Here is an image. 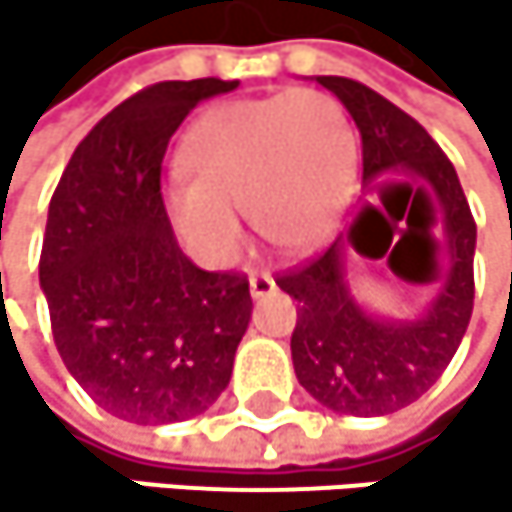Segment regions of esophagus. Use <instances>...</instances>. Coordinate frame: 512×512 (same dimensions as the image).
I'll return each mask as SVG.
<instances>
[{
  "instance_id": "obj_1",
  "label": "esophagus",
  "mask_w": 512,
  "mask_h": 512,
  "mask_svg": "<svg viewBox=\"0 0 512 512\" xmlns=\"http://www.w3.org/2000/svg\"><path fill=\"white\" fill-rule=\"evenodd\" d=\"M248 288H251V298H267V294L276 291V279L267 270H251L248 273Z\"/></svg>"
}]
</instances>
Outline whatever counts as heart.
Here are the masks:
<instances>
[{"label": "heart", "instance_id": "b5f03b06", "mask_svg": "<svg viewBox=\"0 0 512 512\" xmlns=\"http://www.w3.org/2000/svg\"><path fill=\"white\" fill-rule=\"evenodd\" d=\"M356 162L344 107L316 88L233 101L187 134V181L168 190V214L190 248L227 261L248 221L264 242L301 251L338 221Z\"/></svg>", "mask_w": 512, "mask_h": 512}]
</instances>
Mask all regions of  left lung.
Instances as JSON below:
<instances>
[{
	"instance_id": "left-lung-1",
	"label": "left lung",
	"mask_w": 512,
	"mask_h": 512,
	"mask_svg": "<svg viewBox=\"0 0 512 512\" xmlns=\"http://www.w3.org/2000/svg\"><path fill=\"white\" fill-rule=\"evenodd\" d=\"M353 116L362 137V181L405 168L408 178H387L378 196L399 184L415 193L442 199V227L448 239L451 267L436 304L415 322H381L368 316L347 291L341 239L322 248L316 258L276 276V285L298 301V325L291 331V359L301 387L325 408L341 415H390L421 399L455 356L473 313V248L476 221L461 190L458 171L427 134V128L384 94L347 76H316ZM362 202L350 224L347 242L359 248L356 233L365 211ZM371 258V254H368ZM384 258V254H375ZM390 264V261H387ZM393 267V264H390ZM396 270V267H393ZM399 273V270H396ZM436 270L415 282H433ZM402 276V273H399Z\"/></svg>"
}]
</instances>
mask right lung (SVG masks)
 <instances>
[{
	"label": "right lung",
	"mask_w": 512,
	"mask_h": 512,
	"mask_svg": "<svg viewBox=\"0 0 512 512\" xmlns=\"http://www.w3.org/2000/svg\"><path fill=\"white\" fill-rule=\"evenodd\" d=\"M236 82H156L97 122L48 205L39 282L79 387L131 424L214 405L251 319L245 273L199 270L162 202V159L187 113Z\"/></svg>",
	"instance_id": "1"
}]
</instances>
